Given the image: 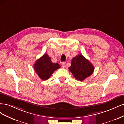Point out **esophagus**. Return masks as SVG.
I'll return each instance as SVG.
<instances>
[{
	"label": "esophagus",
	"mask_w": 124,
	"mask_h": 124,
	"mask_svg": "<svg viewBox=\"0 0 124 124\" xmlns=\"http://www.w3.org/2000/svg\"><path fill=\"white\" fill-rule=\"evenodd\" d=\"M65 64H66V63L65 62H63L62 63H61V65H62V67L64 68L65 67Z\"/></svg>",
	"instance_id": "obj_1"
}]
</instances>
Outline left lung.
Returning a JSON list of instances; mask_svg holds the SVG:
<instances>
[{"instance_id": "left-lung-1", "label": "left lung", "mask_w": 124, "mask_h": 124, "mask_svg": "<svg viewBox=\"0 0 124 124\" xmlns=\"http://www.w3.org/2000/svg\"><path fill=\"white\" fill-rule=\"evenodd\" d=\"M69 69L77 80L82 81L93 74L94 67L88 60L78 54L71 60Z\"/></svg>"}]
</instances>
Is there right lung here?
Wrapping results in <instances>:
<instances>
[{"label": "right lung", "mask_w": 124, "mask_h": 124, "mask_svg": "<svg viewBox=\"0 0 124 124\" xmlns=\"http://www.w3.org/2000/svg\"><path fill=\"white\" fill-rule=\"evenodd\" d=\"M59 68L60 65L57 63L52 62L50 57L46 54L37 60L34 64L35 71L43 80L48 79L54 71Z\"/></svg>", "instance_id": "obj_1"}]
</instances>
